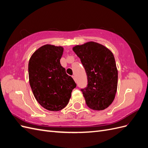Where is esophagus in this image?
Segmentation results:
<instances>
[{
  "label": "esophagus",
  "instance_id": "obj_1",
  "mask_svg": "<svg viewBox=\"0 0 148 148\" xmlns=\"http://www.w3.org/2000/svg\"><path fill=\"white\" fill-rule=\"evenodd\" d=\"M72 78H73V79H74V80H75V82H76V78H75V76H74V75H73V76H72Z\"/></svg>",
  "mask_w": 148,
  "mask_h": 148
}]
</instances>
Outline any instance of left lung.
Masks as SVG:
<instances>
[{
    "instance_id": "left-lung-1",
    "label": "left lung",
    "mask_w": 148,
    "mask_h": 148,
    "mask_svg": "<svg viewBox=\"0 0 148 148\" xmlns=\"http://www.w3.org/2000/svg\"><path fill=\"white\" fill-rule=\"evenodd\" d=\"M73 51L87 75V87L81 89L86 105L95 110H104L114 101L117 89L118 70L112 52L92 41L76 46Z\"/></svg>"
}]
</instances>
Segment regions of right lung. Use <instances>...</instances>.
<instances>
[{
    "instance_id": "obj_1",
    "label": "right lung",
    "mask_w": 148,
    "mask_h": 148,
    "mask_svg": "<svg viewBox=\"0 0 148 148\" xmlns=\"http://www.w3.org/2000/svg\"><path fill=\"white\" fill-rule=\"evenodd\" d=\"M64 48L46 44L31 56L28 64L30 86L39 104L51 111H59L68 104L73 79L60 64Z\"/></svg>"
}]
</instances>
